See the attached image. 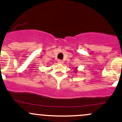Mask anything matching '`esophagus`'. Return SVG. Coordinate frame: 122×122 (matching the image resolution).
Listing matches in <instances>:
<instances>
[{
    "label": "esophagus",
    "mask_w": 122,
    "mask_h": 122,
    "mask_svg": "<svg viewBox=\"0 0 122 122\" xmlns=\"http://www.w3.org/2000/svg\"><path fill=\"white\" fill-rule=\"evenodd\" d=\"M58 64H63V61H62V60H58Z\"/></svg>",
    "instance_id": "34e87169"
}]
</instances>
